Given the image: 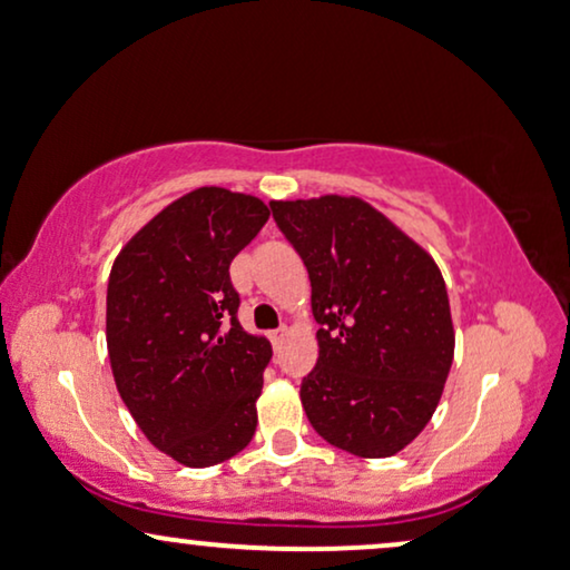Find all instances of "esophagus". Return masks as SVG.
<instances>
[{
	"mask_svg": "<svg viewBox=\"0 0 570 570\" xmlns=\"http://www.w3.org/2000/svg\"><path fill=\"white\" fill-rule=\"evenodd\" d=\"M285 337H287V327H285V324H283V327H277V330L269 332V340H272V345H275V348H277L279 343H283Z\"/></svg>",
	"mask_w": 570,
	"mask_h": 570,
	"instance_id": "esophagus-1",
	"label": "esophagus"
}]
</instances>
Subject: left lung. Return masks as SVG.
<instances>
[{
	"instance_id": "8db88e82",
	"label": "left lung",
	"mask_w": 570,
	"mask_h": 570,
	"mask_svg": "<svg viewBox=\"0 0 570 570\" xmlns=\"http://www.w3.org/2000/svg\"><path fill=\"white\" fill-rule=\"evenodd\" d=\"M269 206L306 264L320 322V358L301 382L303 411L345 453L395 455L432 419L453 364L438 264L361 198Z\"/></svg>"
}]
</instances>
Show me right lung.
Instances as JSON below:
<instances>
[{
  "instance_id": "obj_1",
  "label": "right lung",
  "mask_w": 570,
  "mask_h": 570,
  "mask_svg": "<svg viewBox=\"0 0 570 570\" xmlns=\"http://www.w3.org/2000/svg\"><path fill=\"white\" fill-rule=\"evenodd\" d=\"M267 219L254 196L198 188L132 235L109 275L117 393L151 445L190 469L227 461L256 432L272 345L240 327L230 264Z\"/></svg>"
}]
</instances>
